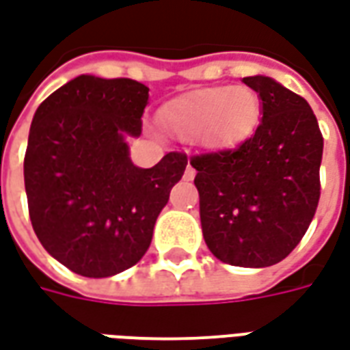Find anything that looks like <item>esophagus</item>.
<instances>
[{
	"label": "esophagus",
	"instance_id": "obj_1",
	"mask_svg": "<svg viewBox=\"0 0 350 350\" xmlns=\"http://www.w3.org/2000/svg\"><path fill=\"white\" fill-rule=\"evenodd\" d=\"M193 177H196V170H193L192 165L188 164V165H186V170H185V178H186V180H192Z\"/></svg>",
	"mask_w": 350,
	"mask_h": 350
}]
</instances>
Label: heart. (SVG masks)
<instances>
[{
	"label": "heart",
	"mask_w": 350,
	"mask_h": 350,
	"mask_svg": "<svg viewBox=\"0 0 350 350\" xmlns=\"http://www.w3.org/2000/svg\"><path fill=\"white\" fill-rule=\"evenodd\" d=\"M261 104L250 88H214L167 104L165 126L183 139H198L206 149L233 147L252 134Z\"/></svg>",
	"instance_id": "1"
}]
</instances>
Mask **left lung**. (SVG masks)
Returning <instances> with one entry per match:
<instances>
[{
    "label": "left lung",
    "instance_id": "8db88e82",
    "mask_svg": "<svg viewBox=\"0 0 350 350\" xmlns=\"http://www.w3.org/2000/svg\"><path fill=\"white\" fill-rule=\"evenodd\" d=\"M242 81L261 100L256 134L237 149L193 157L190 164L213 256L262 269L289 256L315 216L323 136L302 96L261 74Z\"/></svg>",
    "mask_w": 350,
    "mask_h": 350
}]
</instances>
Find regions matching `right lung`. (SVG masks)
Wrapping results in <instances>:
<instances>
[{"mask_svg": "<svg viewBox=\"0 0 350 350\" xmlns=\"http://www.w3.org/2000/svg\"><path fill=\"white\" fill-rule=\"evenodd\" d=\"M149 88L81 74L53 91L33 116L24 183L35 234L76 274L109 278L134 267L172 188L183 152L137 167L129 137L142 134Z\"/></svg>", "mask_w": 350, "mask_h": 350, "instance_id": "add662e5", "label": "right lung"}]
</instances>
